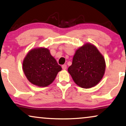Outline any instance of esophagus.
Listing matches in <instances>:
<instances>
[{"mask_svg": "<svg viewBox=\"0 0 126 126\" xmlns=\"http://www.w3.org/2000/svg\"><path fill=\"white\" fill-rule=\"evenodd\" d=\"M62 68H63V70L66 69V68H67V65H66V64H64V65H62Z\"/></svg>", "mask_w": 126, "mask_h": 126, "instance_id": "34e87169", "label": "esophagus"}]
</instances>
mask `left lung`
<instances>
[{
	"mask_svg": "<svg viewBox=\"0 0 126 126\" xmlns=\"http://www.w3.org/2000/svg\"><path fill=\"white\" fill-rule=\"evenodd\" d=\"M106 70L104 57L94 45L86 43L77 49L68 71L74 82L83 88H90L102 79Z\"/></svg>",
	"mask_w": 126,
	"mask_h": 126,
	"instance_id": "1",
	"label": "left lung"
}]
</instances>
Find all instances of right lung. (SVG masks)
Here are the masks:
<instances>
[{
	"label": "right lung",
	"instance_id": "right-lung-1",
	"mask_svg": "<svg viewBox=\"0 0 126 126\" xmlns=\"http://www.w3.org/2000/svg\"><path fill=\"white\" fill-rule=\"evenodd\" d=\"M22 68L31 83L39 87H45L53 82L61 66L45 47L30 50L24 58Z\"/></svg>",
	"mask_w": 126,
	"mask_h": 126
}]
</instances>
